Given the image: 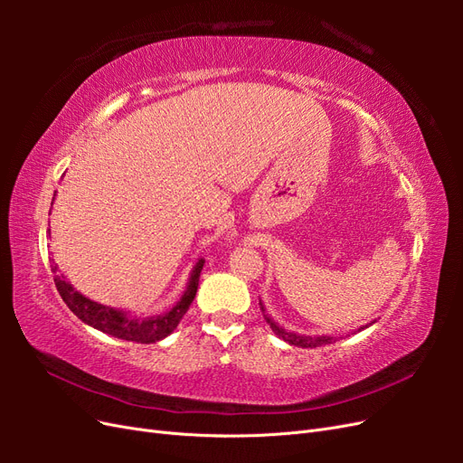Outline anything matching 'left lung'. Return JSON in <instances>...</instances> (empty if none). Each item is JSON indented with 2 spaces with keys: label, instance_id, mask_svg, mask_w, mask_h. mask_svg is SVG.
I'll use <instances>...</instances> for the list:
<instances>
[{
  "label": "left lung",
  "instance_id": "8db88e82",
  "mask_svg": "<svg viewBox=\"0 0 463 463\" xmlns=\"http://www.w3.org/2000/svg\"><path fill=\"white\" fill-rule=\"evenodd\" d=\"M262 313H264V307H262ZM264 318H266V322H269L272 332L278 335V338L286 340V342L291 344V345H299V347H320V345H326V344L335 342L334 335H299V334H293V332H288V330H284V328H279L269 315H264ZM363 328H367V326H363ZM363 328H359V330H363Z\"/></svg>",
  "mask_w": 463,
  "mask_h": 463
}]
</instances>
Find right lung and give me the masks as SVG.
Returning a JSON list of instances; mask_svg holds the SVG:
<instances>
[{"label":"right lung","instance_id":"1","mask_svg":"<svg viewBox=\"0 0 463 463\" xmlns=\"http://www.w3.org/2000/svg\"><path fill=\"white\" fill-rule=\"evenodd\" d=\"M203 266H204V260H199L197 266H194L193 274L189 278L187 291L184 293V298L179 299V303L174 307V309L167 311L165 315L150 317V318H131L118 309H111V307L90 301L85 296H80L79 291H75L71 284L65 282L63 276H58V269H55V266L52 270L55 274L53 282L60 291L61 299L82 322H87V325L98 328L100 332L116 335V338H121V340L137 342V344H154L165 338V335H170L179 325V320L187 313L194 296H197Z\"/></svg>","mask_w":463,"mask_h":463}]
</instances>
